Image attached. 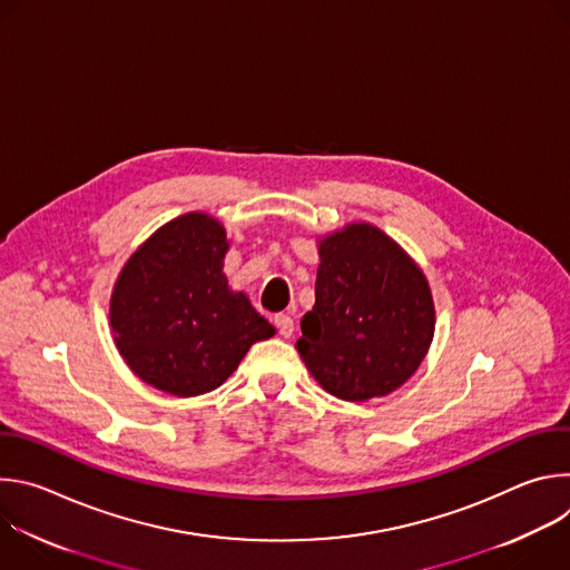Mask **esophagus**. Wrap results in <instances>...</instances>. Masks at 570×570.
<instances>
[{
	"mask_svg": "<svg viewBox=\"0 0 570 570\" xmlns=\"http://www.w3.org/2000/svg\"><path fill=\"white\" fill-rule=\"evenodd\" d=\"M275 327L279 330V334H282L284 338H291V336H293V332H295L293 317H291V315H286V313H277V315H275Z\"/></svg>",
	"mask_w": 570,
	"mask_h": 570,
	"instance_id": "esophagus-1",
	"label": "esophagus"
}]
</instances>
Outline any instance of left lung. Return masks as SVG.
Returning a JSON list of instances; mask_svg holds the SVG:
<instances>
[{
  "label": "left lung",
  "instance_id": "8db88e82",
  "mask_svg": "<svg viewBox=\"0 0 570 570\" xmlns=\"http://www.w3.org/2000/svg\"><path fill=\"white\" fill-rule=\"evenodd\" d=\"M317 253L315 304L295 345L306 370L345 401L394 392L417 372L435 334L422 268L370 223L322 236Z\"/></svg>",
  "mask_w": 570,
  "mask_h": 570
}]
</instances>
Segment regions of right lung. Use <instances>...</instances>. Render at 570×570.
Here are the masks:
<instances>
[{
  "mask_svg": "<svg viewBox=\"0 0 570 570\" xmlns=\"http://www.w3.org/2000/svg\"><path fill=\"white\" fill-rule=\"evenodd\" d=\"M225 227L203 212L150 234L121 268L110 297L115 345L148 385L176 396L216 390L248 350L275 336L223 273Z\"/></svg>",
  "mask_w": 570,
  "mask_h": 570,
  "instance_id": "right-lung-1",
  "label": "right lung"
}]
</instances>
